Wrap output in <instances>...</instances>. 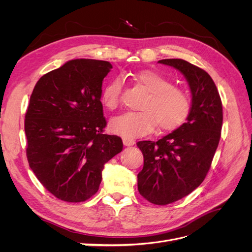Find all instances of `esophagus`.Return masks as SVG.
Instances as JSON below:
<instances>
[{
  "label": "esophagus",
  "instance_id": "obj_1",
  "mask_svg": "<svg viewBox=\"0 0 252 252\" xmlns=\"http://www.w3.org/2000/svg\"><path fill=\"white\" fill-rule=\"evenodd\" d=\"M135 141L133 139H130V138H123V144L125 145V146H132V145H134Z\"/></svg>",
  "mask_w": 252,
  "mask_h": 252
}]
</instances>
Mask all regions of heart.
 Segmentation results:
<instances>
[{
    "mask_svg": "<svg viewBox=\"0 0 252 252\" xmlns=\"http://www.w3.org/2000/svg\"><path fill=\"white\" fill-rule=\"evenodd\" d=\"M135 82L148 93L141 109L127 111L110 121V130L124 138H136L151 132L158 124L159 129L170 131L181 126L190 111V100L184 90L173 86L172 82L161 73L144 70L134 75ZM122 80L113 79L105 86L102 101L106 108L119 107Z\"/></svg>",
    "mask_w": 252,
    "mask_h": 252,
    "instance_id": "b5f03b06",
    "label": "heart"
}]
</instances>
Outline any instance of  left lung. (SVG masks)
<instances>
[{"instance_id":"left-lung-1","label":"left lung","mask_w":252,"mask_h":252,"mask_svg":"<svg viewBox=\"0 0 252 252\" xmlns=\"http://www.w3.org/2000/svg\"><path fill=\"white\" fill-rule=\"evenodd\" d=\"M158 63L184 74L192 95L186 123L157 142L136 143L144 157L139 192L152 204L167 205L192 192L207 175L220 139L223 106L215 82L202 68L182 59Z\"/></svg>"}]
</instances>
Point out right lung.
Here are the masks:
<instances>
[{
  "label": "right lung",
  "mask_w": 252,
  "mask_h": 252,
  "mask_svg": "<svg viewBox=\"0 0 252 252\" xmlns=\"http://www.w3.org/2000/svg\"><path fill=\"white\" fill-rule=\"evenodd\" d=\"M107 61H68L36 82L25 114L26 156L41 184L59 200H88L102 181L105 163L123 142L104 133L101 102Z\"/></svg>",
  "instance_id": "obj_1"
}]
</instances>
